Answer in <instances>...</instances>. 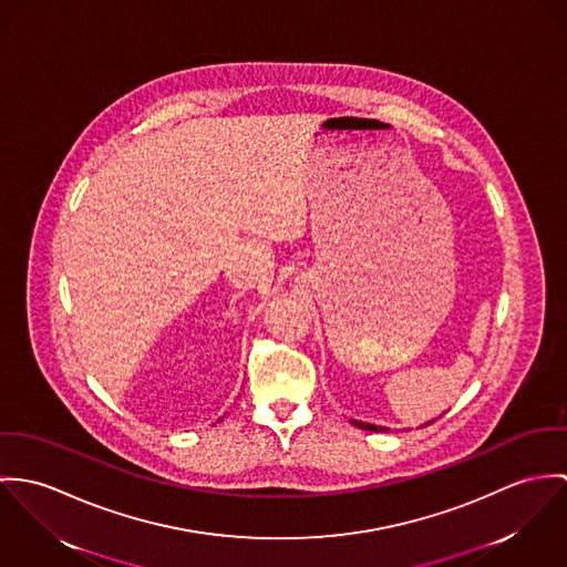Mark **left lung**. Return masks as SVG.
Wrapping results in <instances>:
<instances>
[{"label":"left lung","mask_w":567,"mask_h":567,"mask_svg":"<svg viewBox=\"0 0 567 567\" xmlns=\"http://www.w3.org/2000/svg\"><path fill=\"white\" fill-rule=\"evenodd\" d=\"M357 429H363V431H372V433H386L389 429H384V426H377V424H365V422H359V420H350ZM435 420H431V422H426L424 426H429V424H433Z\"/></svg>","instance_id":"1"}]
</instances>
